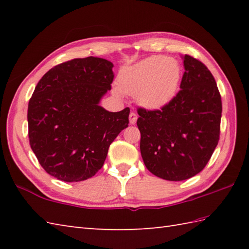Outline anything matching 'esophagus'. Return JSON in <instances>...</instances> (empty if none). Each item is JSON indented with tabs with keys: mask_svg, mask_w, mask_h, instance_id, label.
<instances>
[{
	"mask_svg": "<svg viewBox=\"0 0 249 249\" xmlns=\"http://www.w3.org/2000/svg\"><path fill=\"white\" fill-rule=\"evenodd\" d=\"M137 119H138V116H137V113L134 112V111H131L129 113V123L133 125L137 122Z\"/></svg>",
	"mask_w": 249,
	"mask_h": 249,
	"instance_id": "obj_1",
	"label": "esophagus"
}]
</instances>
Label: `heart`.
<instances>
[{
  "mask_svg": "<svg viewBox=\"0 0 249 249\" xmlns=\"http://www.w3.org/2000/svg\"><path fill=\"white\" fill-rule=\"evenodd\" d=\"M181 65L173 57L156 55L126 70L119 78L122 91L137 95L138 103L147 109H160L176 96Z\"/></svg>",
  "mask_w": 249,
  "mask_h": 249,
  "instance_id": "b5f03b06",
  "label": "heart"
}]
</instances>
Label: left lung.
Masks as SVG:
<instances>
[{
  "mask_svg": "<svg viewBox=\"0 0 249 249\" xmlns=\"http://www.w3.org/2000/svg\"><path fill=\"white\" fill-rule=\"evenodd\" d=\"M181 89L160 109L138 107L140 151L147 170L167 181L202 171L219 141L221 97L202 62L185 54Z\"/></svg>",
  "mask_w": 249,
  "mask_h": 249,
  "instance_id": "1",
  "label": "left lung"
}]
</instances>
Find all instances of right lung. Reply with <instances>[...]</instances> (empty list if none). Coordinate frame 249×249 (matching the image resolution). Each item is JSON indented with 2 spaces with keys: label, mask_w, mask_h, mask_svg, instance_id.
I'll list each match as a JSON object with an SVG mask.
<instances>
[{
  "label": "right lung",
  "mask_w": 249,
  "mask_h": 249,
  "mask_svg": "<svg viewBox=\"0 0 249 249\" xmlns=\"http://www.w3.org/2000/svg\"><path fill=\"white\" fill-rule=\"evenodd\" d=\"M112 67L100 57L72 59L52 67L37 83L28 108L30 145L57 179L94 177L110 144L128 126L129 108L109 112L98 105L111 89Z\"/></svg>",
  "instance_id": "1"
}]
</instances>
